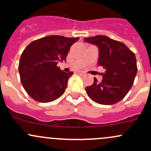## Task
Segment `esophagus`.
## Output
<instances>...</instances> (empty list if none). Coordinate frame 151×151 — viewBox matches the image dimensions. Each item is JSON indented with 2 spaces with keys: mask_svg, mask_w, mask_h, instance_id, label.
<instances>
[{
  "mask_svg": "<svg viewBox=\"0 0 151 151\" xmlns=\"http://www.w3.org/2000/svg\"><path fill=\"white\" fill-rule=\"evenodd\" d=\"M77 74H80V75H83V74H84V72H82V71H79V72H77Z\"/></svg>",
  "mask_w": 151,
  "mask_h": 151,
  "instance_id": "1",
  "label": "esophagus"
}]
</instances>
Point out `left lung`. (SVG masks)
Listing matches in <instances>:
<instances>
[{"label":"left lung","instance_id":"left-lung-1","mask_svg":"<svg viewBox=\"0 0 151 151\" xmlns=\"http://www.w3.org/2000/svg\"><path fill=\"white\" fill-rule=\"evenodd\" d=\"M87 42L98 46V64L105 69L102 82L94 77V83L86 87L89 98L101 105H113L122 100L133 84L137 67L135 55L120 41L105 36L85 38Z\"/></svg>","mask_w":151,"mask_h":151}]
</instances>
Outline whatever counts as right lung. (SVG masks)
<instances>
[{"label": "right lung", "instance_id": "1", "mask_svg": "<svg viewBox=\"0 0 151 151\" xmlns=\"http://www.w3.org/2000/svg\"><path fill=\"white\" fill-rule=\"evenodd\" d=\"M79 37L49 36L35 40L25 48L19 71L23 87L31 98L39 102L57 100L65 92L74 73L63 72L57 64L66 61L69 49Z\"/></svg>", "mask_w": 151, "mask_h": 151}]
</instances>
